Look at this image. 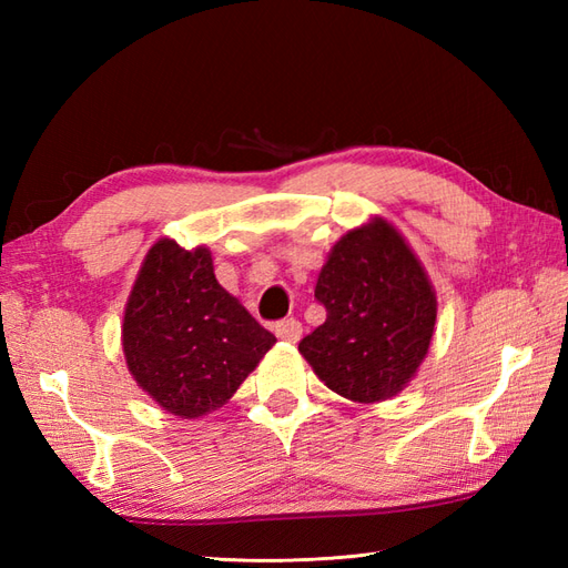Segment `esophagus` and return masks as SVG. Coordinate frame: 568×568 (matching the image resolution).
Listing matches in <instances>:
<instances>
[{
	"label": "esophagus",
	"mask_w": 568,
	"mask_h": 568,
	"mask_svg": "<svg viewBox=\"0 0 568 568\" xmlns=\"http://www.w3.org/2000/svg\"><path fill=\"white\" fill-rule=\"evenodd\" d=\"M300 334H303V324H300L295 317L275 322V336H281L283 342L295 344L300 339Z\"/></svg>",
	"instance_id": "34e87169"
}]
</instances>
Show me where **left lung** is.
<instances>
[{
  "label": "left lung",
  "mask_w": 568,
  "mask_h": 568,
  "mask_svg": "<svg viewBox=\"0 0 568 568\" xmlns=\"http://www.w3.org/2000/svg\"><path fill=\"white\" fill-rule=\"evenodd\" d=\"M315 297L327 320L297 348L329 390L378 403L415 378L429 352L437 295L393 224L376 216L336 241Z\"/></svg>",
  "instance_id": "left-lung-1"
}]
</instances>
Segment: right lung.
<instances>
[{
	"label": "right lung",
	"mask_w": 568,
	"mask_h": 568,
	"mask_svg": "<svg viewBox=\"0 0 568 568\" xmlns=\"http://www.w3.org/2000/svg\"><path fill=\"white\" fill-rule=\"evenodd\" d=\"M275 336L216 283L207 246L155 241L126 300L122 346L131 376L165 413L222 407Z\"/></svg>",
	"instance_id": "obj_1"
}]
</instances>
